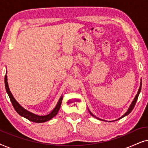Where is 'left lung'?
Here are the masks:
<instances>
[{"label":"left lung","mask_w":148,"mask_h":148,"mask_svg":"<svg viewBox=\"0 0 148 148\" xmlns=\"http://www.w3.org/2000/svg\"><path fill=\"white\" fill-rule=\"evenodd\" d=\"M141 82H140V86H139V90H138V92H137V94H136V96H135V98L133 99V102H131V105H130V106H129V108H128V110H127V112H125V114H123L122 116L120 117V118L117 119V120H119V119H122V118H123V117H125V116H127V115H128V114H129V113H130V112H131V111L133 110V108H134V106H135V104H136V102H137V98H138V96H139V93H140V92H141ZM88 110H89V112H90V114L92 115V116L95 117V118L97 119H98V120H100V121H105V120H103V119H99V118H98V117H96V116H95V115L93 114L91 112V111H90V110H89V109H88ZM117 120H116V121H117ZM109 122H110V121H109Z\"/></svg>","instance_id":"1"}]
</instances>
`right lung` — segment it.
<instances>
[{
	"label": "right lung",
	"instance_id": "1",
	"mask_svg": "<svg viewBox=\"0 0 148 148\" xmlns=\"http://www.w3.org/2000/svg\"><path fill=\"white\" fill-rule=\"evenodd\" d=\"M5 88L6 91H7V93L9 95L10 100L13 104V106L15 108L18 114H19L20 116L24 117V118L28 119V120L32 121V122L34 123H44L46 122V121H50V119H52L53 117L56 116V114H58V111H59V109L60 108V106H61V103L62 100V96H60V98L58 100L57 104H56V106L54 107V108L52 110L51 112H50L49 114L44 115V116H40V115L36 114L34 113H32L27 110H26L23 108V106H21L19 103L17 102V100L14 98L13 94H11V91H10V89L9 88V84H8L7 82V76L6 75L5 77Z\"/></svg>",
	"mask_w": 148,
	"mask_h": 148
}]
</instances>
